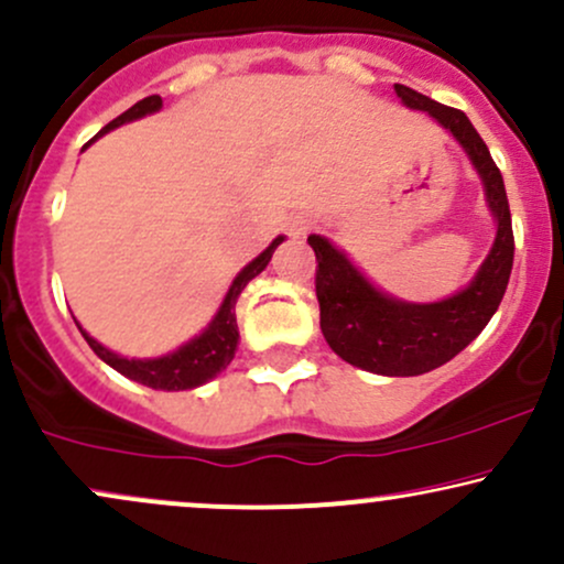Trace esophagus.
<instances>
[{
    "label": "esophagus",
    "instance_id": "esophagus-1",
    "mask_svg": "<svg viewBox=\"0 0 564 564\" xmlns=\"http://www.w3.org/2000/svg\"><path fill=\"white\" fill-rule=\"evenodd\" d=\"M307 230H310V219H300V223L291 225V232H294V236H302V232Z\"/></svg>",
    "mask_w": 564,
    "mask_h": 564
}]
</instances>
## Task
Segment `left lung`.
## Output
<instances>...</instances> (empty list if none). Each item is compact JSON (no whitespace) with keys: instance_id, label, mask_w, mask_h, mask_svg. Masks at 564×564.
I'll use <instances>...</instances> for the list:
<instances>
[{"instance_id":"8db88e82","label":"left lung","mask_w":564,"mask_h":564,"mask_svg":"<svg viewBox=\"0 0 564 564\" xmlns=\"http://www.w3.org/2000/svg\"><path fill=\"white\" fill-rule=\"evenodd\" d=\"M394 93L408 108L430 113L467 151L498 223L494 249L467 289L443 302L411 304L373 289L326 238L310 236L307 243L318 260L315 294L321 304V332L328 347L364 371L381 377H419L456 358L494 318L514 262V232L503 177L467 113L435 102L405 84H394Z\"/></svg>"}]
</instances>
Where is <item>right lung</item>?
Here are the masks:
<instances>
[{
    "mask_svg": "<svg viewBox=\"0 0 564 564\" xmlns=\"http://www.w3.org/2000/svg\"><path fill=\"white\" fill-rule=\"evenodd\" d=\"M159 108H161L159 95L145 97V100L134 102L129 111L116 116L111 124L102 129L100 134L111 132V129L127 124V121L140 119V116H145V113L159 111ZM100 134H97V138H100ZM281 241H283V236H278L275 241L270 243L260 257H257V260H251L241 270V273L236 275V281H232L228 296H225L223 307L217 310L215 321L209 323V328H206L200 336H196V339L187 341V345L174 349V352H170V355H164V358H153V360L121 358V355H116L108 347H102L100 341H95L87 332H82V326H79V332L84 334V339H87V345L95 349L97 358L106 360V364L116 368L121 377L140 381V384L153 387V390H166V392L193 390V387L206 384V381L215 379L219 371H225V368L230 366L232 355H236V347H238V323H236L238 296H241V291L246 289V283H249L251 278H257L264 268H268L270 257H273L275 246Z\"/></svg>",
    "mask_w": 564,
    "mask_h": 564,
    "instance_id": "obj_1",
    "label": "right lung"
}]
</instances>
